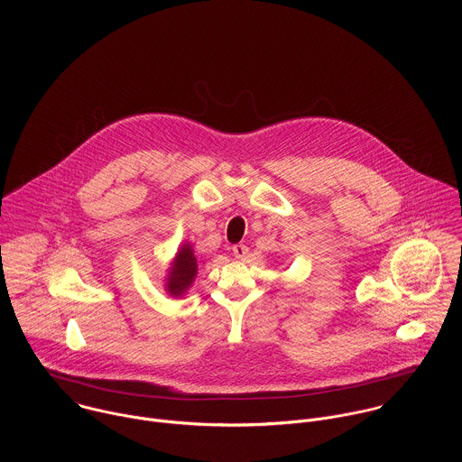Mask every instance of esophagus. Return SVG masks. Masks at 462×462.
I'll return each instance as SVG.
<instances>
[{
	"label": "esophagus",
	"instance_id": "esophagus-1",
	"mask_svg": "<svg viewBox=\"0 0 462 462\" xmlns=\"http://www.w3.org/2000/svg\"><path fill=\"white\" fill-rule=\"evenodd\" d=\"M233 254H235V258H238V260H245L247 254H249V249H247L245 245L238 244V245L233 247Z\"/></svg>",
	"mask_w": 462,
	"mask_h": 462
}]
</instances>
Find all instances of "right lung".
<instances>
[{"mask_svg":"<svg viewBox=\"0 0 462 462\" xmlns=\"http://www.w3.org/2000/svg\"><path fill=\"white\" fill-rule=\"evenodd\" d=\"M196 275H198V258L194 256L192 245L183 244L169 268L165 288L172 297H181L192 286Z\"/></svg>","mask_w":462,"mask_h":462,"instance_id":"1","label":"right lung"}]
</instances>
